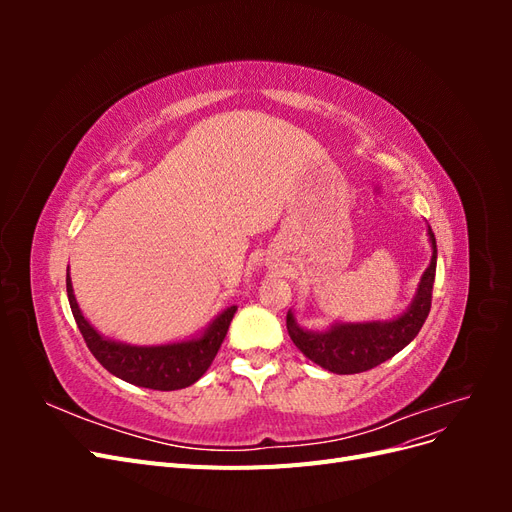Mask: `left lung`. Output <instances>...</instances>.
<instances>
[{"label": "left lung", "instance_id": "left-lung-1", "mask_svg": "<svg viewBox=\"0 0 512 512\" xmlns=\"http://www.w3.org/2000/svg\"><path fill=\"white\" fill-rule=\"evenodd\" d=\"M427 235L431 243V262L404 314L382 322H335L327 331H309L301 327L292 312H288L286 327L294 346L309 361L333 371V374H361L404 350L421 331L431 309L438 247L431 228H427Z\"/></svg>", "mask_w": 512, "mask_h": 512}]
</instances>
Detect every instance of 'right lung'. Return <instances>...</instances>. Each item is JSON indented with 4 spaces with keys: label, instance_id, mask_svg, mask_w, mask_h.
<instances>
[{
    "label": "right lung",
    "instance_id": "add662e5",
    "mask_svg": "<svg viewBox=\"0 0 512 512\" xmlns=\"http://www.w3.org/2000/svg\"><path fill=\"white\" fill-rule=\"evenodd\" d=\"M66 290L72 316L76 324H79V331L87 348L96 356L98 363L111 371L113 376L153 391L185 389V386L194 384L203 376L213 363L215 354H218L228 333L230 320L237 312V305L226 307L220 316H215V320L209 322V327L203 333L192 339H183V342L160 346H132L108 339L91 327L89 320L83 316L79 303H76L70 280V267L66 275Z\"/></svg>",
    "mask_w": 512,
    "mask_h": 512
}]
</instances>
